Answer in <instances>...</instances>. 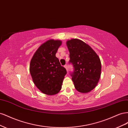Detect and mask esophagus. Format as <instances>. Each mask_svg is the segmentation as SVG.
Returning a JSON list of instances; mask_svg holds the SVG:
<instances>
[{
	"label": "esophagus",
	"mask_w": 128,
	"mask_h": 128,
	"mask_svg": "<svg viewBox=\"0 0 128 128\" xmlns=\"http://www.w3.org/2000/svg\"><path fill=\"white\" fill-rule=\"evenodd\" d=\"M64 67L66 68V70L68 71V67H67V65H65L64 66Z\"/></svg>",
	"instance_id": "obj_1"
}]
</instances>
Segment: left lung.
Returning <instances> with one entry per match:
<instances>
[{
	"label": "left lung",
	"instance_id": "8db88e82",
	"mask_svg": "<svg viewBox=\"0 0 128 128\" xmlns=\"http://www.w3.org/2000/svg\"><path fill=\"white\" fill-rule=\"evenodd\" d=\"M70 60L74 71L71 74L76 90L83 94L91 91L97 86L101 76L100 58L88 44L76 38L66 42Z\"/></svg>",
	"mask_w": 128,
	"mask_h": 128
}]
</instances>
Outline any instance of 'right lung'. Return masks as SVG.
<instances>
[{
  "mask_svg": "<svg viewBox=\"0 0 128 128\" xmlns=\"http://www.w3.org/2000/svg\"><path fill=\"white\" fill-rule=\"evenodd\" d=\"M61 44L60 40H48L38 48L30 61L29 70L33 82L46 95H55L60 92L67 74L56 56Z\"/></svg>",
  "mask_w": 128,
  "mask_h": 128,
  "instance_id": "right-lung-1",
  "label": "right lung"
}]
</instances>
